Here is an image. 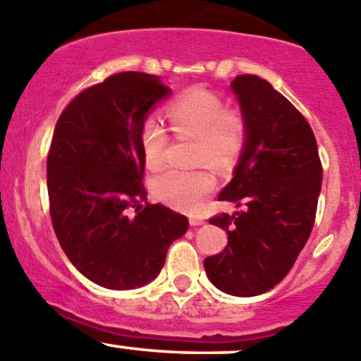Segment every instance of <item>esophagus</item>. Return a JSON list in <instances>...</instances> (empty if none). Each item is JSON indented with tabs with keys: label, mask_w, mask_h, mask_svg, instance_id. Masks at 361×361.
<instances>
[{
	"label": "esophagus",
	"mask_w": 361,
	"mask_h": 361,
	"mask_svg": "<svg viewBox=\"0 0 361 361\" xmlns=\"http://www.w3.org/2000/svg\"><path fill=\"white\" fill-rule=\"evenodd\" d=\"M204 218L202 216H190V225L192 227H199V225L204 224Z\"/></svg>",
	"instance_id": "esophagus-1"
}]
</instances>
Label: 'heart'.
<instances>
[{"label":"heart","instance_id":"obj_1","mask_svg":"<svg viewBox=\"0 0 361 361\" xmlns=\"http://www.w3.org/2000/svg\"><path fill=\"white\" fill-rule=\"evenodd\" d=\"M171 129L180 140H195L194 164H209L227 169L241 155L248 137V123L238 108H225L220 96L207 90H190L166 108ZM171 136L155 116L143 120L140 133L141 152L148 169H160L166 162ZM213 173L206 167L194 171L169 169L152 181L159 201L176 209L194 211L214 190Z\"/></svg>","mask_w":361,"mask_h":361}]
</instances>
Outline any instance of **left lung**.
Masks as SVG:
<instances>
[{
  "instance_id": "left-lung-1",
  "label": "left lung",
  "mask_w": 361,
  "mask_h": 361,
  "mask_svg": "<svg viewBox=\"0 0 361 361\" xmlns=\"http://www.w3.org/2000/svg\"><path fill=\"white\" fill-rule=\"evenodd\" d=\"M231 85L248 137L218 199L243 211L211 218L209 224L227 231L228 245L207 257L204 269L221 292L255 297L283 281L307 243L323 167L307 120L267 80L239 75Z\"/></svg>"
}]
</instances>
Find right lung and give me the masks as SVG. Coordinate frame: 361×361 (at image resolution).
<instances>
[{
  "instance_id": "1",
  "label": "right lung",
  "mask_w": 361,
  "mask_h": 361,
  "mask_svg": "<svg viewBox=\"0 0 361 361\" xmlns=\"http://www.w3.org/2000/svg\"><path fill=\"white\" fill-rule=\"evenodd\" d=\"M169 92L155 75L116 73L82 90L56 123L47 157L54 232L71 264L104 288L150 283L188 228L187 216L148 202L141 183V126Z\"/></svg>"
}]
</instances>
